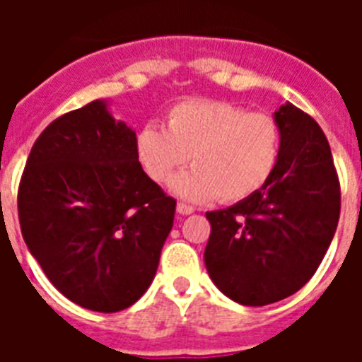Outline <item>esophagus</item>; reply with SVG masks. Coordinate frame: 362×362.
I'll return each mask as SVG.
<instances>
[{
  "mask_svg": "<svg viewBox=\"0 0 362 362\" xmlns=\"http://www.w3.org/2000/svg\"><path fill=\"white\" fill-rule=\"evenodd\" d=\"M176 210H178V214L182 216H187V214H193V206L192 204H186V203H178L176 204Z\"/></svg>",
  "mask_w": 362,
  "mask_h": 362,
  "instance_id": "esophagus-1",
  "label": "esophagus"
}]
</instances>
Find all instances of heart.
Masks as SVG:
<instances>
[{
  "instance_id": "1",
  "label": "heart",
  "mask_w": 362,
  "mask_h": 362,
  "mask_svg": "<svg viewBox=\"0 0 362 362\" xmlns=\"http://www.w3.org/2000/svg\"><path fill=\"white\" fill-rule=\"evenodd\" d=\"M136 156L153 182L163 184L186 163L193 169L173 182L180 197L237 203L267 184L280 158V127L267 112L227 101H184L167 115V129L146 124Z\"/></svg>"
}]
</instances>
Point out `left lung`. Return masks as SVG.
Listing matches in <instances>:
<instances>
[{
  "label": "left lung",
  "mask_w": 362,
  "mask_h": 362,
  "mask_svg": "<svg viewBox=\"0 0 362 362\" xmlns=\"http://www.w3.org/2000/svg\"><path fill=\"white\" fill-rule=\"evenodd\" d=\"M274 120L280 158L267 184L229 209L206 212V270L244 306L297 293L325 257L340 218V182L325 133L291 103Z\"/></svg>",
  "instance_id": "8db88e82"
}]
</instances>
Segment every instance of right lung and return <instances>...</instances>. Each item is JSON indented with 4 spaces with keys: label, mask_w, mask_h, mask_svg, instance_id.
Masks as SVG:
<instances>
[{
    "label": "right lung",
    "mask_w": 362,
    "mask_h": 362,
    "mask_svg": "<svg viewBox=\"0 0 362 362\" xmlns=\"http://www.w3.org/2000/svg\"><path fill=\"white\" fill-rule=\"evenodd\" d=\"M176 201L142 170L135 131L92 101L47 125L18 186L22 237L62 295L129 308L152 284Z\"/></svg>",
    "instance_id": "1"
}]
</instances>
